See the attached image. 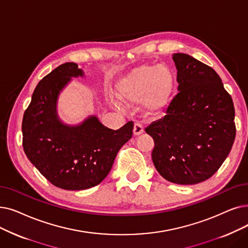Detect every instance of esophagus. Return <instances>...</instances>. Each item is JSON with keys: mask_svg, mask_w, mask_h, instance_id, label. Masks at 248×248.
<instances>
[{"mask_svg": "<svg viewBox=\"0 0 248 248\" xmlns=\"http://www.w3.org/2000/svg\"><path fill=\"white\" fill-rule=\"evenodd\" d=\"M133 132H134L135 136H140V135L144 133V127L140 124H135Z\"/></svg>", "mask_w": 248, "mask_h": 248, "instance_id": "1", "label": "esophagus"}]
</instances>
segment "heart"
Wrapping results in <instances>:
<instances>
[{
	"instance_id": "b5f03b06",
	"label": "heart",
	"mask_w": 248,
	"mask_h": 248,
	"mask_svg": "<svg viewBox=\"0 0 248 248\" xmlns=\"http://www.w3.org/2000/svg\"><path fill=\"white\" fill-rule=\"evenodd\" d=\"M177 87L176 72L164 64H142L115 84L117 99L125 105L140 101L146 116L162 114L173 101Z\"/></svg>"
}]
</instances>
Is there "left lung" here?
<instances>
[{
	"label": "left lung",
	"mask_w": 248,
	"mask_h": 248,
	"mask_svg": "<svg viewBox=\"0 0 248 248\" xmlns=\"http://www.w3.org/2000/svg\"><path fill=\"white\" fill-rule=\"evenodd\" d=\"M178 93L163 118L145 128L153 138L154 166L176 185H197L221 167L236 127L231 96L219 75L186 53H174Z\"/></svg>",
	"instance_id": "obj_1"
}]
</instances>
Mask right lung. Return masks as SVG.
<instances>
[{"label":"right lung","mask_w":248,"mask_h":248,"mask_svg":"<svg viewBox=\"0 0 248 248\" xmlns=\"http://www.w3.org/2000/svg\"><path fill=\"white\" fill-rule=\"evenodd\" d=\"M83 76L84 72L75 62L62 63L51 71L37 84L22 122L27 158L53 186L67 190L99 185L134 130V123L128 122L113 131L95 115L77 125L60 120V93L72 78Z\"/></svg>","instance_id":"1"}]
</instances>
